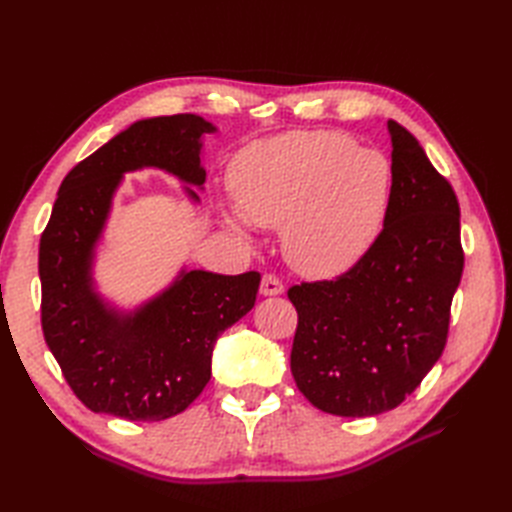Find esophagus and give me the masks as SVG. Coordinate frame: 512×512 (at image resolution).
<instances>
[{"label": "esophagus", "mask_w": 512, "mask_h": 512, "mask_svg": "<svg viewBox=\"0 0 512 512\" xmlns=\"http://www.w3.org/2000/svg\"><path fill=\"white\" fill-rule=\"evenodd\" d=\"M284 292V284L280 277L275 273H265L262 275V282H260V294H265V297H275V294H282Z\"/></svg>", "instance_id": "1"}]
</instances>
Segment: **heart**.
<instances>
[{
  "instance_id": "b5f03b06",
  "label": "heart",
  "mask_w": 512,
  "mask_h": 512,
  "mask_svg": "<svg viewBox=\"0 0 512 512\" xmlns=\"http://www.w3.org/2000/svg\"><path fill=\"white\" fill-rule=\"evenodd\" d=\"M393 168L337 130H299L256 143L230 168V192L245 222L282 228L290 265L314 277L352 267L380 235Z\"/></svg>"
}]
</instances>
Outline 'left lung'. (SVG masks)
I'll return each mask as SVG.
<instances>
[{"mask_svg":"<svg viewBox=\"0 0 512 512\" xmlns=\"http://www.w3.org/2000/svg\"><path fill=\"white\" fill-rule=\"evenodd\" d=\"M393 188L376 241L335 280L288 288L290 369L322 412L397 408L442 356L463 271L459 203L416 138L389 121Z\"/></svg>","mask_w":512,"mask_h":512,"instance_id":"8db88e82","label":"left lung"}]
</instances>
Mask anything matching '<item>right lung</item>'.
<instances>
[{"instance_id":"right-lung-1","label":"right lung","mask_w":512,"mask_h":512,"mask_svg":"<svg viewBox=\"0 0 512 512\" xmlns=\"http://www.w3.org/2000/svg\"><path fill=\"white\" fill-rule=\"evenodd\" d=\"M213 130L190 113L136 121L61 181L40 237L42 333L91 412L147 423L183 412L211 378L218 337L254 307L258 271L181 273L132 316H119L91 290V254L121 173L158 166L203 185L200 136Z\"/></svg>"}]
</instances>
